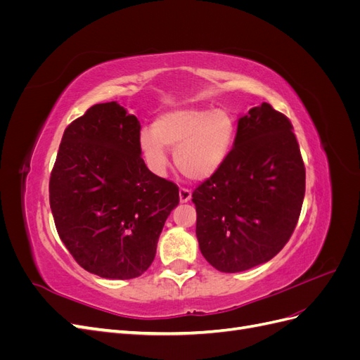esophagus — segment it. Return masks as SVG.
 <instances>
[{"instance_id":"1","label":"esophagus","mask_w":360,"mask_h":360,"mask_svg":"<svg viewBox=\"0 0 360 360\" xmlns=\"http://www.w3.org/2000/svg\"><path fill=\"white\" fill-rule=\"evenodd\" d=\"M179 195H180V202H188L192 198V192L186 188H180Z\"/></svg>"}]
</instances>
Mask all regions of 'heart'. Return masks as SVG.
Returning <instances> with one entry per match:
<instances>
[{
	"label": "heart",
	"mask_w": 360,
	"mask_h": 360,
	"mask_svg": "<svg viewBox=\"0 0 360 360\" xmlns=\"http://www.w3.org/2000/svg\"><path fill=\"white\" fill-rule=\"evenodd\" d=\"M236 123L225 110L186 108L162 114L153 132H143L139 146L147 167L158 176L168 168L167 150L191 180H207L224 165L234 143Z\"/></svg>",
	"instance_id": "heart-1"
}]
</instances>
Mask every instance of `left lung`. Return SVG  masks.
Wrapping results in <instances>:
<instances>
[{
	"mask_svg": "<svg viewBox=\"0 0 360 360\" xmlns=\"http://www.w3.org/2000/svg\"><path fill=\"white\" fill-rule=\"evenodd\" d=\"M304 165L290 120L269 103L238 118L233 148L193 191L201 254L236 274L274 258L297 225Z\"/></svg>",
	"mask_w": 360,
	"mask_h": 360,
	"instance_id": "1",
	"label": "left lung"
}]
</instances>
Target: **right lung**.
<instances>
[{"instance_id":"right-lung-1","label":"right lung","mask_w":360,"mask_h":360,"mask_svg":"<svg viewBox=\"0 0 360 360\" xmlns=\"http://www.w3.org/2000/svg\"><path fill=\"white\" fill-rule=\"evenodd\" d=\"M141 124L117 102L72 122L49 180L61 242L90 274L132 279L153 263L162 228L179 205L177 184L141 158Z\"/></svg>"}]
</instances>
